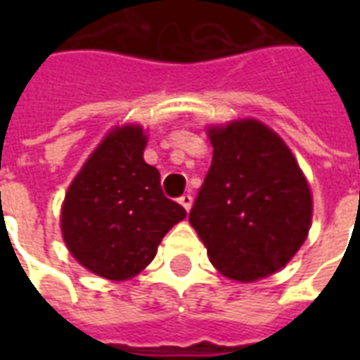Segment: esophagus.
<instances>
[{
	"mask_svg": "<svg viewBox=\"0 0 360 360\" xmlns=\"http://www.w3.org/2000/svg\"><path fill=\"white\" fill-rule=\"evenodd\" d=\"M179 204L185 208V210H191V206H193V196L191 195H183L179 196Z\"/></svg>",
	"mask_w": 360,
	"mask_h": 360,
	"instance_id": "34e87169",
	"label": "esophagus"
}]
</instances>
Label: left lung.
Instances as JSON below:
<instances>
[{
    "instance_id": "left-lung-1",
    "label": "left lung",
    "mask_w": 360,
    "mask_h": 360,
    "mask_svg": "<svg viewBox=\"0 0 360 360\" xmlns=\"http://www.w3.org/2000/svg\"><path fill=\"white\" fill-rule=\"evenodd\" d=\"M208 136L214 156L188 221L224 276L266 278L309 235V183L285 142L255 119L212 127Z\"/></svg>"
}]
</instances>
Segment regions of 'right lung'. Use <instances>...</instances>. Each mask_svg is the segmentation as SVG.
I'll return each mask as SVG.
<instances>
[{
  "label": "right lung",
  "mask_w": 360,
  "mask_h": 360,
  "mask_svg": "<svg viewBox=\"0 0 360 360\" xmlns=\"http://www.w3.org/2000/svg\"><path fill=\"white\" fill-rule=\"evenodd\" d=\"M146 134L127 125L110 133L67 191L61 231L79 262L105 279H129L187 216L162 193L160 172L142 158Z\"/></svg>",
  "instance_id": "add662e5"
}]
</instances>
